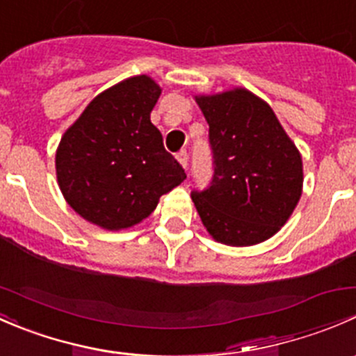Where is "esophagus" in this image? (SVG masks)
Instances as JSON below:
<instances>
[{
    "mask_svg": "<svg viewBox=\"0 0 356 356\" xmlns=\"http://www.w3.org/2000/svg\"><path fill=\"white\" fill-rule=\"evenodd\" d=\"M177 160H179V163H181L182 167H184V170H188L189 158H188V152H186V149H182V152L177 153Z\"/></svg>",
    "mask_w": 356,
    "mask_h": 356,
    "instance_id": "esophagus-1",
    "label": "esophagus"
}]
</instances>
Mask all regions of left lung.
Here are the masks:
<instances>
[{"mask_svg": "<svg viewBox=\"0 0 356 356\" xmlns=\"http://www.w3.org/2000/svg\"><path fill=\"white\" fill-rule=\"evenodd\" d=\"M210 125L213 177L191 198L211 238L251 246L275 234L303 189L301 155L274 110L245 88L195 96Z\"/></svg>", "mask_w": 356, "mask_h": 356, "instance_id": "8db88e82", "label": "left lung"}]
</instances>
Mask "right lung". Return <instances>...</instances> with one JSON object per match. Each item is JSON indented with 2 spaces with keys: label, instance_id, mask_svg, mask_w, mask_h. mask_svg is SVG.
<instances>
[{
  "label": "right lung",
  "instance_id": "right-lung-1",
  "mask_svg": "<svg viewBox=\"0 0 356 356\" xmlns=\"http://www.w3.org/2000/svg\"><path fill=\"white\" fill-rule=\"evenodd\" d=\"M160 95L148 75L125 79L96 96L62 136L55 158L62 195L98 227L139 224L186 179L149 120Z\"/></svg>",
  "mask_w": 356,
  "mask_h": 356
}]
</instances>
